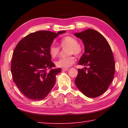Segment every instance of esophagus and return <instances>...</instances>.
<instances>
[{
	"mask_svg": "<svg viewBox=\"0 0 128 128\" xmlns=\"http://www.w3.org/2000/svg\"><path fill=\"white\" fill-rule=\"evenodd\" d=\"M62 71H67L69 70V68H62Z\"/></svg>",
	"mask_w": 128,
	"mask_h": 128,
	"instance_id": "esophagus-1",
	"label": "esophagus"
}]
</instances>
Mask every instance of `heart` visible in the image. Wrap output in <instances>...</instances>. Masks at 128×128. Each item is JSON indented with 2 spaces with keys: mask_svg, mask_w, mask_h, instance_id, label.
I'll return each instance as SVG.
<instances>
[{
  "mask_svg": "<svg viewBox=\"0 0 128 128\" xmlns=\"http://www.w3.org/2000/svg\"><path fill=\"white\" fill-rule=\"evenodd\" d=\"M60 46L62 48L68 47V54H74L75 56H79L82 52V47L80 44L78 43V40L72 36H67L64 37L60 40ZM60 49L59 47L52 44L49 48V53L52 58H56L58 56ZM75 59L74 56L70 55L66 57H62L60 58L56 62V66L59 68H68L69 67L74 64Z\"/></svg>",
  "mask_w": 128,
  "mask_h": 128,
  "instance_id": "heart-1",
  "label": "heart"
}]
</instances>
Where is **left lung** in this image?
I'll list each match as a JSON object with an SVG mask.
<instances>
[{"label": "left lung", "instance_id": "8db88e82", "mask_svg": "<svg viewBox=\"0 0 128 128\" xmlns=\"http://www.w3.org/2000/svg\"><path fill=\"white\" fill-rule=\"evenodd\" d=\"M75 35L85 46V53L78 64L90 67L87 71L78 69L75 85L86 96L98 97L107 90L114 76L112 50L104 37L94 30L88 29Z\"/></svg>", "mask_w": 128, "mask_h": 128}]
</instances>
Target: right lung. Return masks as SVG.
<instances>
[{"label":"right lung","mask_w":128,"mask_h":128,"mask_svg":"<svg viewBox=\"0 0 128 128\" xmlns=\"http://www.w3.org/2000/svg\"><path fill=\"white\" fill-rule=\"evenodd\" d=\"M64 32H33L21 39L16 46L11 62V72L14 82L28 99L41 100L53 88L56 76L61 69L56 68L52 62L49 48L54 39Z\"/></svg>","instance_id":"add662e5"}]
</instances>
